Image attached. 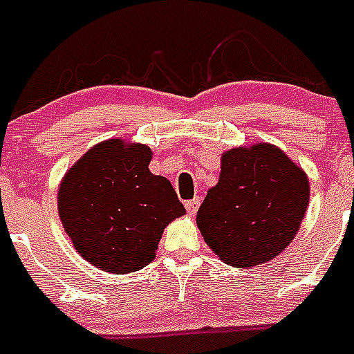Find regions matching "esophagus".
<instances>
[{"label": "esophagus", "mask_w": 354, "mask_h": 354, "mask_svg": "<svg viewBox=\"0 0 354 354\" xmlns=\"http://www.w3.org/2000/svg\"><path fill=\"white\" fill-rule=\"evenodd\" d=\"M199 205H201V199H197V197H195V199L186 201V203H185L186 210H188V214H192V216H194L195 212H197V208H199Z\"/></svg>", "instance_id": "34e87169"}]
</instances>
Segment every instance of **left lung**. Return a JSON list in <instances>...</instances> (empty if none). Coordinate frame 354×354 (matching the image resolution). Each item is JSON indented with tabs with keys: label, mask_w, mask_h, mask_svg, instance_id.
Listing matches in <instances>:
<instances>
[{
	"label": "left lung",
	"mask_w": 354,
	"mask_h": 354,
	"mask_svg": "<svg viewBox=\"0 0 354 354\" xmlns=\"http://www.w3.org/2000/svg\"><path fill=\"white\" fill-rule=\"evenodd\" d=\"M309 179L272 144L221 155L219 183L208 190L197 226L226 265L256 267L289 247L309 205Z\"/></svg>",
	"instance_id": "left-lung-1"
}]
</instances>
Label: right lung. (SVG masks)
Listing matches in <instances>:
<instances>
[{"mask_svg":"<svg viewBox=\"0 0 354 354\" xmlns=\"http://www.w3.org/2000/svg\"><path fill=\"white\" fill-rule=\"evenodd\" d=\"M151 149L109 138L76 160L58 188V216L76 252L100 270L135 272L153 261L164 228L186 210Z\"/></svg>","mask_w":354,"mask_h":354,"instance_id":"right-lung-1","label":"right lung"}]
</instances>
